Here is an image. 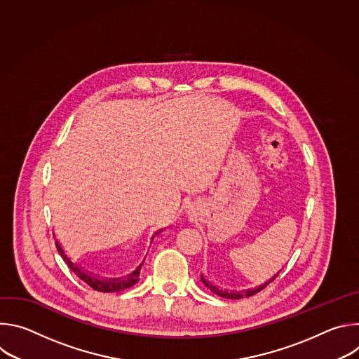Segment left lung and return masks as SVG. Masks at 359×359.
I'll return each mask as SVG.
<instances>
[{"instance_id":"8db88e82","label":"left lung","mask_w":359,"mask_h":359,"mask_svg":"<svg viewBox=\"0 0 359 359\" xmlns=\"http://www.w3.org/2000/svg\"><path fill=\"white\" fill-rule=\"evenodd\" d=\"M277 276H274L273 278H270L267 283H264L263 285H260V287H255V288H248V290H245V291H227V290H222V288H219V287H216V285H213L209 280H206L203 277V274L200 276V280H201V283L206 285L212 292H215L216 295H219V297H222V298H230V299H240V298H247V297H251V295H254V294H257L259 291H262L264 287H267L271 281H274V278H276Z\"/></svg>"}]
</instances>
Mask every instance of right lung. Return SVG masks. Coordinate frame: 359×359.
<instances>
[{"label":"right lung","mask_w":359,"mask_h":359,"mask_svg":"<svg viewBox=\"0 0 359 359\" xmlns=\"http://www.w3.org/2000/svg\"><path fill=\"white\" fill-rule=\"evenodd\" d=\"M162 230L156 231L155 234H159ZM155 234H153V237H155ZM153 237H151V241H153ZM55 245H57V250L58 252L61 254V257L64 259V262L68 264V267L83 281L86 283L90 288L99 291V292H118V291H122V290H126V288H130L132 285H135L137 281H139V274H140V267L142 264L130 274L125 276V277H121V278H100V277H96L85 270H82L79 266L74 264L69 257H67L65 251L62 250L61 244L58 241H55Z\"/></svg>","instance_id":"add662e5"}]
</instances>
